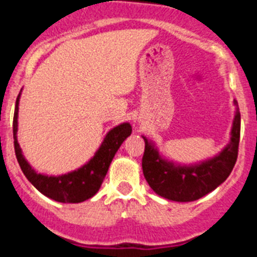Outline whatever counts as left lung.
Returning <instances> with one entry per match:
<instances>
[{"mask_svg":"<svg viewBox=\"0 0 257 257\" xmlns=\"http://www.w3.org/2000/svg\"><path fill=\"white\" fill-rule=\"evenodd\" d=\"M229 143L215 156L192 164H182L166 157L156 143L142 136L145 154L143 175L156 195L177 202H191L218 188L233 170L238 155L241 114L237 101Z\"/></svg>","mask_w":257,"mask_h":257,"instance_id":"1","label":"left lung"}]
</instances>
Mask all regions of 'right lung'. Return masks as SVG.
Here are the masks:
<instances>
[{"label": "right lung", "mask_w": 257, "mask_h": 257, "mask_svg": "<svg viewBox=\"0 0 257 257\" xmlns=\"http://www.w3.org/2000/svg\"><path fill=\"white\" fill-rule=\"evenodd\" d=\"M19 93L14 112V146L15 155L23 173L27 179L38 189L42 195L51 200L62 203H79L88 200L96 195L112 159L120 146L132 134V125L129 123H121L114 126L106 133L100 147L97 149L93 156L84 165L61 175H48L38 173L25 159L23 150L18 142V119H19Z\"/></svg>", "instance_id": "1"}]
</instances>
